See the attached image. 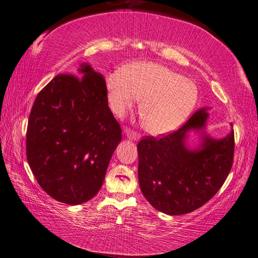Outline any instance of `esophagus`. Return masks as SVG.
Wrapping results in <instances>:
<instances>
[{"mask_svg":"<svg viewBox=\"0 0 258 258\" xmlns=\"http://www.w3.org/2000/svg\"><path fill=\"white\" fill-rule=\"evenodd\" d=\"M126 136H127V139L132 141H138L140 140L141 135L138 132H134V131H127V132H126Z\"/></svg>","mask_w":258,"mask_h":258,"instance_id":"esophagus-1","label":"esophagus"}]
</instances>
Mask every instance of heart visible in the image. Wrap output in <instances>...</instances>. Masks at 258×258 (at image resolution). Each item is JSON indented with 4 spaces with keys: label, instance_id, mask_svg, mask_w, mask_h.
<instances>
[{
    "label": "heart",
    "instance_id": "heart-1",
    "mask_svg": "<svg viewBox=\"0 0 258 258\" xmlns=\"http://www.w3.org/2000/svg\"><path fill=\"white\" fill-rule=\"evenodd\" d=\"M112 111L122 116L142 100L140 117L147 133L164 135L176 130L193 112L199 91L188 79L164 65L142 62L107 79Z\"/></svg>",
    "mask_w": 258,
    "mask_h": 258
}]
</instances>
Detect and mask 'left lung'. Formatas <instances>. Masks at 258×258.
<instances>
[{
	"label": "left lung",
	"instance_id": "left-lung-1",
	"mask_svg": "<svg viewBox=\"0 0 258 258\" xmlns=\"http://www.w3.org/2000/svg\"><path fill=\"white\" fill-rule=\"evenodd\" d=\"M207 117L206 108H200L174 132L139 142L140 187L157 211L182 215L197 210L217 193L231 172L234 131L222 140L204 133L199 149L186 146L187 133L202 131Z\"/></svg>",
	"mask_w": 258,
	"mask_h": 258
}]
</instances>
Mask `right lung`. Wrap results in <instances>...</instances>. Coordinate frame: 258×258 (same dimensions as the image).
<instances>
[{"label":"right lung","mask_w":258,"mask_h":258,"mask_svg":"<svg viewBox=\"0 0 258 258\" xmlns=\"http://www.w3.org/2000/svg\"><path fill=\"white\" fill-rule=\"evenodd\" d=\"M58 74L38 93L26 131V157L37 183L68 205L102 187L122 130L108 107L106 82L89 64Z\"/></svg>","instance_id":"right-lung-1"}]
</instances>
